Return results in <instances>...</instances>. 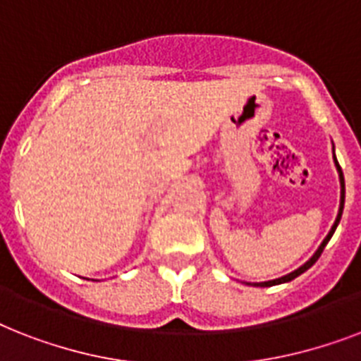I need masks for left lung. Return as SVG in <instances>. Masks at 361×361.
I'll list each match as a JSON object with an SVG mask.
<instances>
[{"label":"left lung","instance_id":"8db88e82","mask_svg":"<svg viewBox=\"0 0 361 361\" xmlns=\"http://www.w3.org/2000/svg\"><path fill=\"white\" fill-rule=\"evenodd\" d=\"M334 152H336V147H334ZM334 161H336V169L337 172H339V183H341V200H339V214H337L336 217V223H334V226H331V231L328 232V236L324 238V241L320 243V247L314 251V255L311 258H309L307 262L303 264V266H300L298 269H294V271H290L288 275H283V277H279V279H274V281H264V283H255V286H274V285H281V283H288V281L296 279L298 275H302L303 271H307L311 266H313L317 260H319V257L322 255V251H324V247L328 245V241L331 240V236H334V232H336L337 225H339V221H341V215H343V208H345V176H343V170L341 166H339V163H337L336 159V153H334ZM249 285V283H247Z\"/></svg>","mask_w":361,"mask_h":361}]
</instances>
